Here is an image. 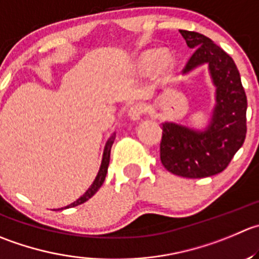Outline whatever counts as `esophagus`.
Returning <instances> with one entry per match:
<instances>
[{"instance_id": "esophagus-1", "label": "esophagus", "mask_w": 259, "mask_h": 259, "mask_svg": "<svg viewBox=\"0 0 259 259\" xmlns=\"http://www.w3.org/2000/svg\"><path fill=\"white\" fill-rule=\"evenodd\" d=\"M144 112H145L144 105H142V104L133 105L129 110V116L132 120H139L140 117L144 115Z\"/></svg>"}]
</instances>
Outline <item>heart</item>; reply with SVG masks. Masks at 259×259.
Wrapping results in <instances>:
<instances>
[{
	"instance_id": "obj_1",
	"label": "heart",
	"mask_w": 259,
	"mask_h": 259,
	"mask_svg": "<svg viewBox=\"0 0 259 259\" xmlns=\"http://www.w3.org/2000/svg\"><path fill=\"white\" fill-rule=\"evenodd\" d=\"M153 60H154V53L152 52L147 53L142 59L143 68L144 69L149 68V67L152 66ZM169 64H170L169 58H168L165 54H160L159 57H158L157 63H155V68H157V71L159 72V73H162V72H165L168 68H169Z\"/></svg>"
}]
</instances>
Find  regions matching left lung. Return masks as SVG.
I'll use <instances>...</instances> for the list:
<instances>
[{
	"label": "left lung",
	"mask_w": 259,
	"mask_h": 259,
	"mask_svg": "<svg viewBox=\"0 0 259 259\" xmlns=\"http://www.w3.org/2000/svg\"><path fill=\"white\" fill-rule=\"evenodd\" d=\"M193 54L183 72L207 63L217 86V107L205 132L173 122L163 124L160 162L173 175L204 178L223 172L239 150L247 134V96L234 60L205 35L180 30Z\"/></svg>",
	"instance_id": "8db88e82"
}]
</instances>
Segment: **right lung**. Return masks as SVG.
<instances>
[{
  "label": "right lung",
  "instance_id": "right-lung-1",
  "mask_svg": "<svg viewBox=\"0 0 259 259\" xmlns=\"http://www.w3.org/2000/svg\"><path fill=\"white\" fill-rule=\"evenodd\" d=\"M115 137L116 135H111L110 137V139L107 140L106 143V147H105V152H104V158H102V163H101V168H100L99 170V175H97L96 180L94 181V183L91 185V187L89 188V190L86 191V193H84L83 196L79 197L77 201H74L73 204L68 205V206L66 207V209H68V207H74V206H78V205H82L83 202H86L87 200L91 199L92 196H94L95 193L99 191V188L101 187L102 183H104L105 181V177H106V173H107V167H109V163H110V153H111V147L112 144H114V140H115Z\"/></svg>",
  "mask_w": 259,
  "mask_h": 259
}]
</instances>
